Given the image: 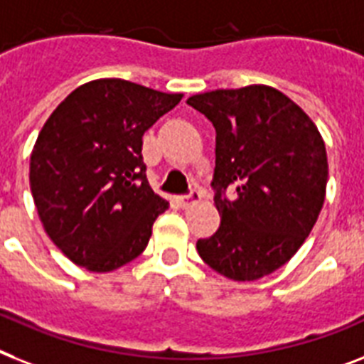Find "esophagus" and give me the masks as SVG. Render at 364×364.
<instances>
[{
  "instance_id": "1",
  "label": "esophagus",
  "mask_w": 364,
  "mask_h": 364,
  "mask_svg": "<svg viewBox=\"0 0 364 364\" xmlns=\"http://www.w3.org/2000/svg\"><path fill=\"white\" fill-rule=\"evenodd\" d=\"M200 200H202V194H200V191H198V188H192L191 194H187V196L177 198V202H179V205H181L183 209L191 208V205L198 203Z\"/></svg>"
}]
</instances>
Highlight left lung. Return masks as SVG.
I'll return each mask as SVG.
<instances>
[{"mask_svg": "<svg viewBox=\"0 0 364 364\" xmlns=\"http://www.w3.org/2000/svg\"><path fill=\"white\" fill-rule=\"evenodd\" d=\"M217 131L213 188L220 226L198 239L200 258L230 280L250 282L289 262L314 228L327 187L318 127L271 85L187 99ZM233 188L232 200L222 196Z\"/></svg>", "mask_w": 364, "mask_h": 364, "instance_id": "1", "label": "left lung"}]
</instances>
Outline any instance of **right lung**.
Here are the masks:
<instances>
[{
	"label": "right lung",
	"instance_id": "right-lung-1",
	"mask_svg": "<svg viewBox=\"0 0 364 364\" xmlns=\"http://www.w3.org/2000/svg\"><path fill=\"white\" fill-rule=\"evenodd\" d=\"M183 99L121 78L59 102L35 141L29 185L44 232L73 264L108 273L146 250L168 209L141 161V136Z\"/></svg>",
	"mask_w": 364,
	"mask_h": 364
}]
</instances>
